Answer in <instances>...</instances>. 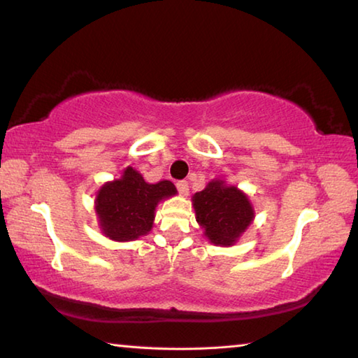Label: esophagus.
<instances>
[{
  "instance_id": "34e87169",
  "label": "esophagus",
  "mask_w": 358,
  "mask_h": 358,
  "mask_svg": "<svg viewBox=\"0 0 358 358\" xmlns=\"http://www.w3.org/2000/svg\"><path fill=\"white\" fill-rule=\"evenodd\" d=\"M177 189H178L181 196H187V192H189V186H187V181H185V180L177 181Z\"/></svg>"
}]
</instances>
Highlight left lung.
<instances>
[{"instance_id": "1", "label": "left lung", "mask_w": 358, "mask_h": 358, "mask_svg": "<svg viewBox=\"0 0 358 358\" xmlns=\"http://www.w3.org/2000/svg\"><path fill=\"white\" fill-rule=\"evenodd\" d=\"M192 205L199 225L214 245L235 244L255 217L249 197L222 180H213L203 191L194 194Z\"/></svg>"}]
</instances>
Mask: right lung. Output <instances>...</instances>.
Instances as JSON below:
<instances>
[{"mask_svg":"<svg viewBox=\"0 0 358 358\" xmlns=\"http://www.w3.org/2000/svg\"><path fill=\"white\" fill-rule=\"evenodd\" d=\"M177 194L172 181L147 183L144 177L127 167L122 178L100 187L95 197V211L103 235L114 241H134L153 227L158 201Z\"/></svg>","mask_w":358,"mask_h":358,"instance_id":"right-lung-1","label":"right lung"}]
</instances>
